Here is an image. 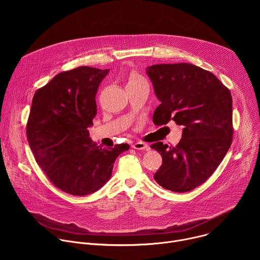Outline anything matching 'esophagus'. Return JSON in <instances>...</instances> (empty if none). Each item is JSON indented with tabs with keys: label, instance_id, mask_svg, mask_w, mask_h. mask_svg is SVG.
Here are the masks:
<instances>
[{
	"label": "esophagus",
	"instance_id": "esophagus-1",
	"mask_svg": "<svg viewBox=\"0 0 260 260\" xmlns=\"http://www.w3.org/2000/svg\"><path fill=\"white\" fill-rule=\"evenodd\" d=\"M132 147L134 148V149H137V150H147L148 149V146L146 143L144 142H141V141H137L135 143H133Z\"/></svg>",
	"mask_w": 260,
	"mask_h": 260
}]
</instances>
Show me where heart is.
I'll return each instance as SVG.
<instances>
[{
  "instance_id": "b5f03b06",
  "label": "heart",
  "mask_w": 260,
  "mask_h": 260,
  "mask_svg": "<svg viewBox=\"0 0 260 260\" xmlns=\"http://www.w3.org/2000/svg\"><path fill=\"white\" fill-rule=\"evenodd\" d=\"M146 80L140 75V74H138L137 72L133 71L129 73V75L127 77V83L126 85H135V84H139L141 82H145Z\"/></svg>"
}]
</instances>
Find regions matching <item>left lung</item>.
Listing matches in <instances>:
<instances>
[{"label": "left lung", "mask_w": 260, "mask_h": 260, "mask_svg": "<svg viewBox=\"0 0 260 260\" xmlns=\"http://www.w3.org/2000/svg\"><path fill=\"white\" fill-rule=\"evenodd\" d=\"M160 105L153 122L174 120L183 127L176 146L151 145L162 157L154 174L161 187L186 192L215 172L233 142V99L214 74L191 63H160L147 68Z\"/></svg>", "instance_id": "left-lung-1"}]
</instances>
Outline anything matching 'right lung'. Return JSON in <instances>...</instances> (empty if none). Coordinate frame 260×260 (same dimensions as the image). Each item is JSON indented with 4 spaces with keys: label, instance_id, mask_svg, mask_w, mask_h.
<instances>
[{
    "label": "right lung",
    "instance_id": "1",
    "mask_svg": "<svg viewBox=\"0 0 260 260\" xmlns=\"http://www.w3.org/2000/svg\"><path fill=\"white\" fill-rule=\"evenodd\" d=\"M109 70L78 67L61 72L34 94L26 137L35 159L55 187L72 196L99 190L128 144L103 148L89 138L95 94Z\"/></svg>",
    "mask_w": 260,
    "mask_h": 260
}]
</instances>
